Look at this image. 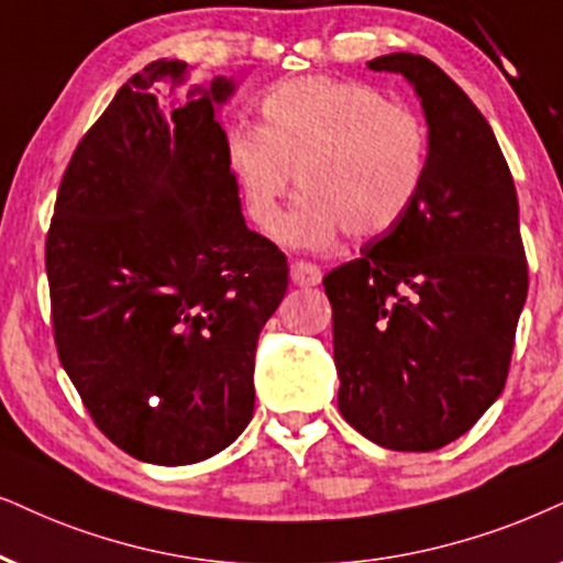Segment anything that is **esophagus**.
Returning a JSON list of instances; mask_svg holds the SVG:
<instances>
[{"mask_svg": "<svg viewBox=\"0 0 563 563\" xmlns=\"http://www.w3.org/2000/svg\"><path fill=\"white\" fill-rule=\"evenodd\" d=\"M290 280H294L296 286H319V283H322V269H319L314 262L296 260L290 262Z\"/></svg>", "mask_w": 563, "mask_h": 563, "instance_id": "esophagus-1", "label": "esophagus"}]
</instances>
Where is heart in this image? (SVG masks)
I'll use <instances>...</instances> for the list:
<instances>
[{
	"mask_svg": "<svg viewBox=\"0 0 563 563\" xmlns=\"http://www.w3.org/2000/svg\"><path fill=\"white\" fill-rule=\"evenodd\" d=\"M260 113L262 130L233 126L225 153L262 231L277 229L294 179L303 197L280 236L296 246L327 249L343 231L382 236L410 210L429 161L416 111L368 85L303 77L269 90Z\"/></svg>",
	"mask_w": 563,
	"mask_h": 563,
	"instance_id": "1",
	"label": "heart"
}]
</instances>
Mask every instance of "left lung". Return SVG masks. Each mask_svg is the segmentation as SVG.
Listing matches in <instances>:
<instances>
[{"mask_svg":"<svg viewBox=\"0 0 563 563\" xmlns=\"http://www.w3.org/2000/svg\"><path fill=\"white\" fill-rule=\"evenodd\" d=\"M421 98L429 161L400 223L324 275L338 408L397 452L471 431L507 384L528 298L515 179L483 113L421 54H387Z\"/></svg>","mask_w":563,"mask_h":563,"instance_id":"left-lung-1","label":"left lung"}]
</instances>
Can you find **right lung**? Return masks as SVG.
<instances>
[{
	"instance_id": "1",
	"label": "right lung",
	"mask_w": 563,
	"mask_h": 563,
	"mask_svg": "<svg viewBox=\"0 0 563 563\" xmlns=\"http://www.w3.org/2000/svg\"><path fill=\"white\" fill-rule=\"evenodd\" d=\"M151 62L77 142L46 236L54 343L92 423L153 465H191L254 416V353L288 260L241 216L216 106L233 80L163 113ZM170 85V90H174Z\"/></svg>"
}]
</instances>
